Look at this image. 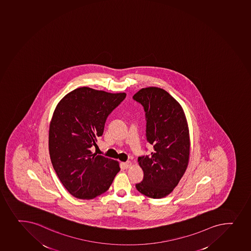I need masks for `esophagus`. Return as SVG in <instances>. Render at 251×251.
<instances>
[{
	"mask_svg": "<svg viewBox=\"0 0 251 251\" xmlns=\"http://www.w3.org/2000/svg\"><path fill=\"white\" fill-rule=\"evenodd\" d=\"M122 165L124 166L125 169H129V167L131 166L132 163L130 161L126 162V163H123Z\"/></svg>",
	"mask_w": 251,
	"mask_h": 251,
	"instance_id": "esophagus-1",
	"label": "esophagus"
}]
</instances>
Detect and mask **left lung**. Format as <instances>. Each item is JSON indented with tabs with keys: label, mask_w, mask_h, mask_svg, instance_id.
<instances>
[{
	"label": "left lung",
	"mask_w": 251,
	"mask_h": 251,
	"mask_svg": "<svg viewBox=\"0 0 251 251\" xmlns=\"http://www.w3.org/2000/svg\"><path fill=\"white\" fill-rule=\"evenodd\" d=\"M133 98L144 106L146 139L153 147L151 154L138 158L144 178L135 187L149 198H164L178 184L189 162L187 118L178 101L159 87L142 88Z\"/></svg>",
	"instance_id": "obj_1"
}]
</instances>
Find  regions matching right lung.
I'll use <instances>...</instances> for the list:
<instances>
[{"mask_svg":"<svg viewBox=\"0 0 251 251\" xmlns=\"http://www.w3.org/2000/svg\"><path fill=\"white\" fill-rule=\"evenodd\" d=\"M126 96L79 87L64 96L53 111L49 131L51 162L75 198L89 200L105 193L121 170L119 162L93 153L91 148L102 135L109 114Z\"/></svg>","mask_w":251,"mask_h":251,"instance_id":"1","label":"right lung"}]
</instances>
